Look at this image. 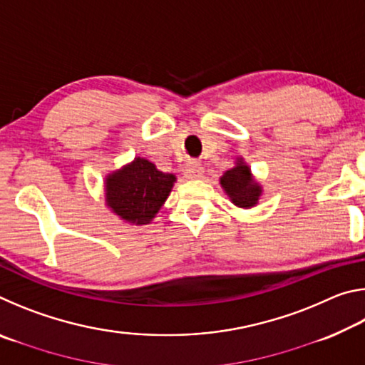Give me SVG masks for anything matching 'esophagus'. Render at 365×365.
I'll return each mask as SVG.
<instances>
[{
  "label": "esophagus",
  "instance_id": "obj_1",
  "mask_svg": "<svg viewBox=\"0 0 365 365\" xmlns=\"http://www.w3.org/2000/svg\"><path fill=\"white\" fill-rule=\"evenodd\" d=\"M202 172H205V169H202L197 163H193V160H191V163L187 164V168H185L183 175L185 178H188V180H196V178L202 177Z\"/></svg>",
  "mask_w": 365,
  "mask_h": 365
}]
</instances>
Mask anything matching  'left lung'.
Wrapping results in <instances>:
<instances>
[{"label": "left lung", "mask_w": 365, "mask_h": 365, "mask_svg": "<svg viewBox=\"0 0 365 365\" xmlns=\"http://www.w3.org/2000/svg\"><path fill=\"white\" fill-rule=\"evenodd\" d=\"M219 183L237 207H255L264 193L262 185L252 175L251 168L243 158H237L233 168L219 178Z\"/></svg>", "instance_id": "left-lung-1"}]
</instances>
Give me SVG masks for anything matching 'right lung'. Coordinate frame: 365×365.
I'll return each instance as SVG.
<instances>
[{"label": "right lung", "mask_w": 365, "mask_h": 365, "mask_svg": "<svg viewBox=\"0 0 365 365\" xmlns=\"http://www.w3.org/2000/svg\"><path fill=\"white\" fill-rule=\"evenodd\" d=\"M177 177L145 158H135L104 177V205L128 225H146L168 200Z\"/></svg>", "instance_id": "right-lung-1"}]
</instances>
